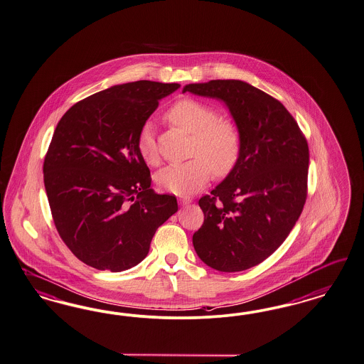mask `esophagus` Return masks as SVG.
Instances as JSON below:
<instances>
[{"label": "esophagus", "instance_id": "esophagus-1", "mask_svg": "<svg viewBox=\"0 0 364 364\" xmlns=\"http://www.w3.org/2000/svg\"><path fill=\"white\" fill-rule=\"evenodd\" d=\"M178 201H180V204H181V205H187V204H189L192 200H191L189 198H180Z\"/></svg>", "mask_w": 364, "mask_h": 364}]
</instances>
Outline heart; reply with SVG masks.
<instances>
[{
    "label": "heart",
    "instance_id": "heart-1",
    "mask_svg": "<svg viewBox=\"0 0 364 364\" xmlns=\"http://www.w3.org/2000/svg\"><path fill=\"white\" fill-rule=\"evenodd\" d=\"M166 119L192 134L193 159L168 165L156 175V183L163 191L189 196L205 186L211 177V167L216 175H226L235 166L240 151L238 129L227 119H219L213 107L198 100H180L166 112ZM137 149L148 165L159 163L151 124H145L139 130Z\"/></svg>",
    "mask_w": 364,
    "mask_h": 364
}]
</instances>
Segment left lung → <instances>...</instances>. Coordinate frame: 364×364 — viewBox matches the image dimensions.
Listing matches in <instances>:
<instances>
[{"instance_id": "obj_1", "label": "left lung", "mask_w": 364, "mask_h": 364, "mask_svg": "<svg viewBox=\"0 0 364 364\" xmlns=\"http://www.w3.org/2000/svg\"><path fill=\"white\" fill-rule=\"evenodd\" d=\"M183 92L223 102L240 137L235 166L199 200L204 223L193 234V247L215 270H247L272 255L300 218L306 139L279 100L243 80L191 83Z\"/></svg>"}]
</instances>
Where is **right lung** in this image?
<instances>
[{"label":"right lung","mask_w":364,"mask_h":364,"mask_svg":"<svg viewBox=\"0 0 364 364\" xmlns=\"http://www.w3.org/2000/svg\"><path fill=\"white\" fill-rule=\"evenodd\" d=\"M180 85L137 80L75 103L55 129L44 186L56 230L77 259L124 272L149 252L156 230L177 213L172 195L151 188L139 130Z\"/></svg>","instance_id":"obj_1"}]
</instances>
